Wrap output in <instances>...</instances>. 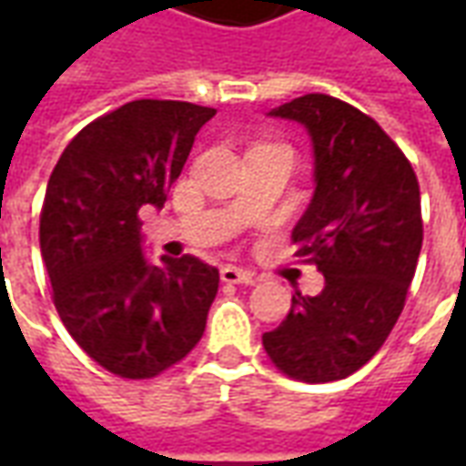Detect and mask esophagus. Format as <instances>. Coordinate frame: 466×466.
Returning <instances> with one entry per match:
<instances>
[{
    "label": "esophagus",
    "mask_w": 466,
    "mask_h": 466,
    "mask_svg": "<svg viewBox=\"0 0 466 466\" xmlns=\"http://www.w3.org/2000/svg\"><path fill=\"white\" fill-rule=\"evenodd\" d=\"M222 282L227 284H254L257 282V277L252 272H247V269H237V267H222Z\"/></svg>",
    "instance_id": "1"
}]
</instances>
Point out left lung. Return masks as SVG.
<instances>
[{"label":"left lung","mask_w":466,"mask_h":466,"mask_svg":"<svg viewBox=\"0 0 466 466\" xmlns=\"http://www.w3.org/2000/svg\"><path fill=\"white\" fill-rule=\"evenodd\" d=\"M267 116L302 124L312 139L314 194L292 237L324 289L292 294L262 344L292 380H344L400 319L421 252L420 182L380 124L342 99L304 95Z\"/></svg>","instance_id":"8db88e82"}]
</instances>
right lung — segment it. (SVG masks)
Masks as SVG:
<instances>
[{"label": "right lung", "instance_id": "1", "mask_svg": "<svg viewBox=\"0 0 466 466\" xmlns=\"http://www.w3.org/2000/svg\"><path fill=\"white\" fill-rule=\"evenodd\" d=\"M217 109L137 99L86 124L59 157L39 247L66 332L112 374L149 380L202 339L219 269L184 254L152 264L139 212L162 209Z\"/></svg>", "mask_w": 466, "mask_h": 466}]
</instances>
